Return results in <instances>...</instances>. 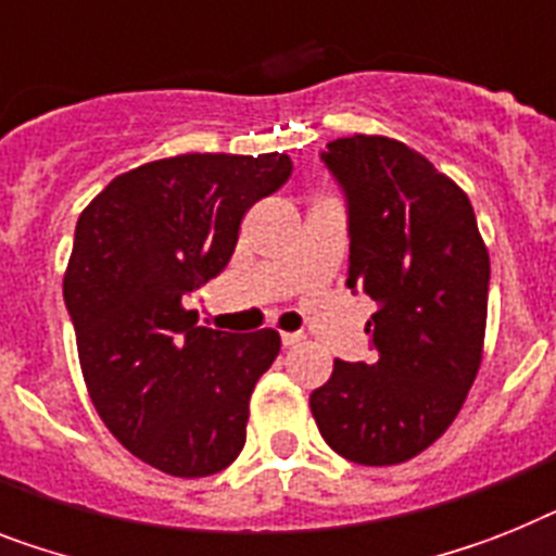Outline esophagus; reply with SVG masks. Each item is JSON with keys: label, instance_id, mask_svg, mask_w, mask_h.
Wrapping results in <instances>:
<instances>
[{"label": "esophagus", "instance_id": "34e87169", "mask_svg": "<svg viewBox=\"0 0 556 556\" xmlns=\"http://www.w3.org/2000/svg\"><path fill=\"white\" fill-rule=\"evenodd\" d=\"M301 341H304V334H301V332H281L283 346H298Z\"/></svg>", "mask_w": 556, "mask_h": 556}]
</instances>
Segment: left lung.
<instances>
[{
    "label": "left lung",
    "instance_id": "1",
    "mask_svg": "<svg viewBox=\"0 0 556 556\" xmlns=\"http://www.w3.org/2000/svg\"><path fill=\"white\" fill-rule=\"evenodd\" d=\"M320 159L350 201L346 287L378 301L366 324L378 357L334 361L312 417L346 460L397 466L446 432L475 383L489 250L469 195L403 141L355 132Z\"/></svg>",
    "mask_w": 556,
    "mask_h": 556
}]
</instances>
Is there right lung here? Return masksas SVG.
I'll use <instances>...</instances> for the list:
<instances>
[{"instance_id":"right-lung-1","label":"right lung","mask_w":556,"mask_h":556,"mask_svg":"<svg viewBox=\"0 0 556 556\" xmlns=\"http://www.w3.org/2000/svg\"><path fill=\"white\" fill-rule=\"evenodd\" d=\"M292 173L289 155L187 153L122 173L81 210L64 273L85 387L110 434L173 477L227 469L275 329L195 327L185 295L227 267L241 218Z\"/></svg>"}]
</instances>
